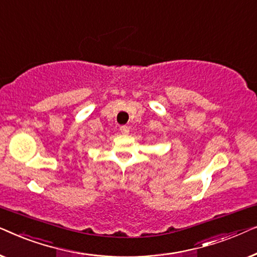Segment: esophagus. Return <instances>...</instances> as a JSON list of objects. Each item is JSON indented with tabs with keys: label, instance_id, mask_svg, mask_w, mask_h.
<instances>
[{
	"label": "esophagus",
	"instance_id": "esophagus-1",
	"mask_svg": "<svg viewBox=\"0 0 257 257\" xmlns=\"http://www.w3.org/2000/svg\"><path fill=\"white\" fill-rule=\"evenodd\" d=\"M120 132L122 133V135H127V133L130 132V127L128 126H126V125H124V126H120Z\"/></svg>",
	"mask_w": 257,
	"mask_h": 257
}]
</instances>
